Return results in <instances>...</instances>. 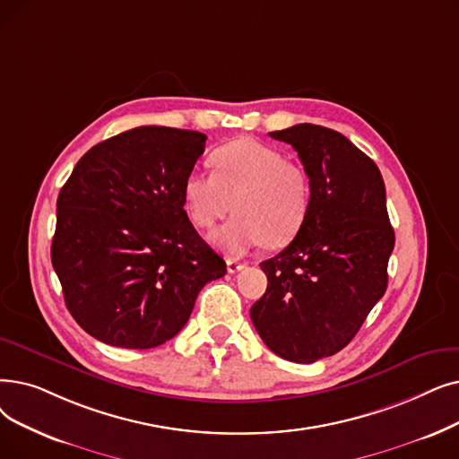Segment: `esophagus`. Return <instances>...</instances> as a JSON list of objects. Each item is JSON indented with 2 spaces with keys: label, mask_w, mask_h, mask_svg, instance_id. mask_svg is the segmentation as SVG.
<instances>
[{
  "label": "esophagus",
  "mask_w": 459,
  "mask_h": 459,
  "mask_svg": "<svg viewBox=\"0 0 459 459\" xmlns=\"http://www.w3.org/2000/svg\"><path fill=\"white\" fill-rule=\"evenodd\" d=\"M244 268H246V264L240 263V261H236V258H229V261H227V270H229V273H236V272H240V270H244Z\"/></svg>",
  "instance_id": "esophagus-1"
}]
</instances>
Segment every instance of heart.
<instances>
[{
  "mask_svg": "<svg viewBox=\"0 0 459 459\" xmlns=\"http://www.w3.org/2000/svg\"><path fill=\"white\" fill-rule=\"evenodd\" d=\"M213 172H191L184 182V204L191 221L212 229L232 210L212 244L230 255L256 246L281 247L302 230L311 208L307 172L285 155L251 138H238L212 155Z\"/></svg>",
  "mask_w": 459,
  "mask_h": 459,
  "instance_id": "1",
  "label": "heart"
}]
</instances>
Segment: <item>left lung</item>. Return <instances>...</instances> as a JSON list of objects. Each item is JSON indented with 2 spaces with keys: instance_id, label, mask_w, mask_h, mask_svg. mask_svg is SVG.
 <instances>
[{
  "instance_id": "1",
  "label": "left lung",
  "mask_w": 459,
  "mask_h": 459,
  "mask_svg": "<svg viewBox=\"0 0 459 459\" xmlns=\"http://www.w3.org/2000/svg\"><path fill=\"white\" fill-rule=\"evenodd\" d=\"M270 136L298 152L311 208L294 240L261 263L268 287L251 321L277 356L311 364L349 345L381 300L395 238L381 170L347 136L313 124Z\"/></svg>"
}]
</instances>
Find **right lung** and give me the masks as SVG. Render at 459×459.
<instances>
[{
    "mask_svg": "<svg viewBox=\"0 0 459 459\" xmlns=\"http://www.w3.org/2000/svg\"><path fill=\"white\" fill-rule=\"evenodd\" d=\"M206 134L144 126L99 143L59 191L52 266L74 321L112 347L180 332L227 264L191 225L184 182Z\"/></svg>",
    "mask_w": 459,
    "mask_h": 459,
    "instance_id": "add662e5",
    "label": "right lung"
}]
</instances>
